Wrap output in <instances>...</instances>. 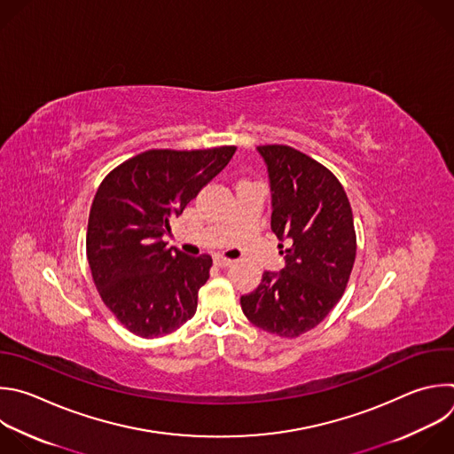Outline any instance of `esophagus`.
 <instances>
[{
	"instance_id": "esophagus-1",
	"label": "esophagus",
	"mask_w": 454,
	"mask_h": 454,
	"mask_svg": "<svg viewBox=\"0 0 454 454\" xmlns=\"http://www.w3.org/2000/svg\"><path fill=\"white\" fill-rule=\"evenodd\" d=\"M214 263H215L217 267H230L233 262L228 260V258H224V256H215V258H214Z\"/></svg>"
}]
</instances>
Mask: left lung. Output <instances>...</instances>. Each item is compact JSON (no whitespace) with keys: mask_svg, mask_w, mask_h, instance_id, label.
<instances>
[{"mask_svg":"<svg viewBox=\"0 0 454 454\" xmlns=\"http://www.w3.org/2000/svg\"><path fill=\"white\" fill-rule=\"evenodd\" d=\"M270 184V230L283 242L285 267L265 270L240 297L260 330L294 339L316 328L339 303L356 256L349 200L325 166L290 145H258ZM283 253V251H281Z\"/></svg>","mask_w":454,"mask_h":454,"instance_id":"1","label":"left lung"}]
</instances>
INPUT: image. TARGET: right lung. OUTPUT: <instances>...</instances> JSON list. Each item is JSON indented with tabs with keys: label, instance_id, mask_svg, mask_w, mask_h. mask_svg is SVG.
I'll return each mask as SVG.
<instances>
[{
	"label": "right lung",
	"instance_id": "1",
	"mask_svg": "<svg viewBox=\"0 0 454 454\" xmlns=\"http://www.w3.org/2000/svg\"><path fill=\"white\" fill-rule=\"evenodd\" d=\"M235 149H149L101 182L89 214L87 258L103 303L131 333L162 337L196 314L212 256H189L162 239Z\"/></svg>",
	"mask_w": 454,
	"mask_h": 454
}]
</instances>
